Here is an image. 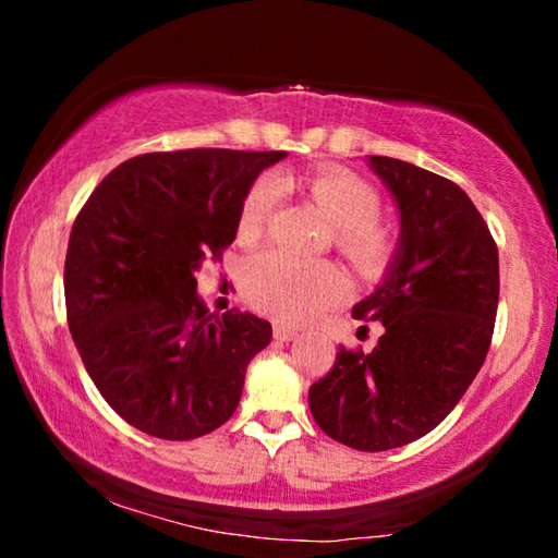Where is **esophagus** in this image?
Returning a JSON list of instances; mask_svg holds the SVG:
<instances>
[{"label": "esophagus", "instance_id": "obj_1", "mask_svg": "<svg viewBox=\"0 0 558 558\" xmlns=\"http://www.w3.org/2000/svg\"><path fill=\"white\" fill-rule=\"evenodd\" d=\"M272 337L280 339V342H292V339L298 337V329L290 327V325L276 323V325H272Z\"/></svg>", "mask_w": 558, "mask_h": 558}]
</instances>
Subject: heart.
I'll use <instances>...</instances> for the list:
<instances>
[{
    "mask_svg": "<svg viewBox=\"0 0 558 558\" xmlns=\"http://www.w3.org/2000/svg\"><path fill=\"white\" fill-rule=\"evenodd\" d=\"M310 196L332 221L337 248L356 270L374 276L391 258L393 243L389 231L376 221L379 196L374 189L342 169H325L307 179ZM280 196V179L263 174L241 206L239 229L256 235L266 226ZM243 298L282 323H305L344 298L347 282L339 270L323 260H295L278 251L253 256L243 268Z\"/></svg>",
    "mask_w": 558,
    "mask_h": 558,
    "instance_id": "heart-1",
    "label": "heart"
}]
</instances>
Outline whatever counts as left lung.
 Wrapping results in <instances>:
<instances>
[{"instance_id": "left-lung-1", "label": "left lung", "mask_w": 558, "mask_h": 558, "mask_svg": "<svg viewBox=\"0 0 558 558\" xmlns=\"http://www.w3.org/2000/svg\"><path fill=\"white\" fill-rule=\"evenodd\" d=\"M399 209L384 278L352 317L381 323L372 352L339 347L310 411L329 438L364 452L409 446L456 409L483 366L497 317L493 233L450 179L393 157H366Z\"/></svg>"}]
</instances>
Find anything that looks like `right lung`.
<instances>
[{
  "mask_svg": "<svg viewBox=\"0 0 558 558\" xmlns=\"http://www.w3.org/2000/svg\"><path fill=\"white\" fill-rule=\"evenodd\" d=\"M282 157L140 155L75 216L63 270L71 337L102 399L147 436L192 440L223 426L248 362L270 344L268 319L209 313L194 272L233 243L245 194Z\"/></svg>",
  "mask_w": 558,
  "mask_h": 558,
  "instance_id": "obj_1",
  "label": "right lung"
}]
</instances>
